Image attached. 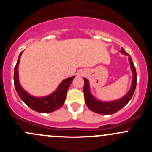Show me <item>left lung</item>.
<instances>
[{
  "label": "left lung",
  "instance_id": "obj_1",
  "mask_svg": "<svg viewBox=\"0 0 152 152\" xmlns=\"http://www.w3.org/2000/svg\"><path fill=\"white\" fill-rule=\"evenodd\" d=\"M121 53L129 56V62L130 67H131L132 72V81L131 87H130L128 93L123 97L117 99V100L110 101V102H104V101L99 100L92 95L91 92H90L89 81L85 78H84V81H85L84 94H85V103L87 107L94 113L102 115L114 114V113H117L118 111L121 110L124 107H125L128 104V102L131 100L132 97L134 94L136 88V85H137V73H136L135 67H134L132 58L122 48L121 50Z\"/></svg>",
  "mask_w": 152,
  "mask_h": 152
}]
</instances>
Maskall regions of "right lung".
I'll return each instance as SVG.
<instances>
[{"label":"right lung","instance_id":"obj_1","mask_svg":"<svg viewBox=\"0 0 152 152\" xmlns=\"http://www.w3.org/2000/svg\"><path fill=\"white\" fill-rule=\"evenodd\" d=\"M22 53L23 51L20 53L18 60L15 67V71H14V82H15V90L18 96L28 107L38 113H49L56 111L63 105L65 98H66L67 90L75 76H73L64 79L59 84L56 90L48 96H43V97H37V96H31L23 88L19 81L18 67H19L20 59Z\"/></svg>","mask_w":152,"mask_h":152}]
</instances>
